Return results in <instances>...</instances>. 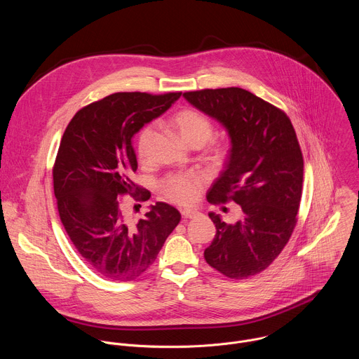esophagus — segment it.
<instances>
[{"label":"esophagus","instance_id":"34e87169","mask_svg":"<svg viewBox=\"0 0 359 359\" xmlns=\"http://www.w3.org/2000/svg\"><path fill=\"white\" fill-rule=\"evenodd\" d=\"M197 215H198V213L194 212V210H182V216H183L184 219H194Z\"/></svg>","mask_w":359,"mask_h":359}]
</instances>
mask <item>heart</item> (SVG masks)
<instances>
[{
	"mask_svg": "<svg viewBox=\"0 0 359 359\" xmlns=\"http://www.w3.org/2000/svg\"><path fill=\"white\" fill-rule=\"evenodd\" d=\"M170 128L179 135L183 143L189 147H201L213 135V125L208 116L194 111V109H182L175 114L169 121ZM153 136V128L144 125L136 137V151L140 161L146 159L149 142ZM216 153L219 155L220 150ZM203 177L197 175H173L162 183L163 193L173 201L179 204H191L197 200L201 187Z\"/></svg>",
	"mask_w": 359,
	"mask_h": 359,
	"instance_id": "b5f03b06",
	"label": "heart"
}]
</instances>
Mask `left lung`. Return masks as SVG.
Segmentation results:
<instances>
[{
    "mask_svg": "<svg viewBox=\"0 0 359 359\" xmlns=\"http://www.w3.org/2000/svg\"><path fill=\"white\" fill-rule=\"evenodd\" d=\"M196 109L224 126L230 151L224 169L208 193L210 203L233 200L241 217L216 226L204 250L208 264L229 278H247L266 270L283 251L297 224L304 161L290 118L241 88L184 92Z\"/></svg>",
    "mask_w": 359,
    "mask_h": 359,
    "instance_id": "obj_1",
    "label": "left lung"
}]
</instances>
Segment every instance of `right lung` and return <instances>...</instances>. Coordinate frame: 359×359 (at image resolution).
Listing matches in <instances>:
<instances>
[{"mask_svg": "<svg viewBox=\"0 0 359 359\" xmlns=\"http://www.w3.org/2000/svg\"><path fill=\"white\" fill-rule=\"evenodd\" d=\"M180 95L112 93L78 111L64 132L53 170L60 217L83 262L100 277H139L180 222L179 210L163 201L133 222L119 198L137 191V200L149 198L130 180L137 169L132 139Z\"/></svg>", "mask_w": 359, "mask_h": 359, "instance_id": "1", "label": "right lung"}]
</instances>
